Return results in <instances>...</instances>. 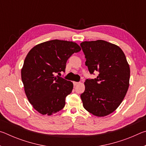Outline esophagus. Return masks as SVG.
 I'll return each mask as SVG.
<instances>
[{
    "label": "esophagus",
    "instance_id": "esophagus-1",
    "mask_svg": "<svg viewBox=\"0 0 146 146\" xmlns=\"http://www.w3.org/2000/svg\"><path fill=\"white\" fill-rule=\"evenodd\" d=\"M73 85H74V86H76L79 82H73Z\"/></svg>",
    "mask_w": 146,
    "mask_h": 146
}]
</instances>
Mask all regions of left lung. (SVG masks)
<instances>
[{"label": "left lung", "instance_id": "obj_1", "mask_svg": "<svg viewBox=\"0 0 146 146\" xmlns=\"http://www.w3.org/2000/svg\"><path fill=\"white\" fill-rule=\"evenodd\" d=\"M86 66L97 78L86 79L80 95L85 110L93 115L104 117L113 113L122 102L129 88L130 69L123 51L105 40L80 44Z\"/></svg>", "mask_w": 146, "mask_h": 146}]
</instances>
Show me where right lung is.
<instances>
[{
    "label": "right lung",
    "instance_id": "1",
    "mask_svg": "<svg viewBox=\"0 0 146 146\" xmlns=\"http://www.w3.org/2000/svg\"><path fill=\"white\" fill-rule=\"evenodd\" d=\"M80 50L75 42L56 39L38 44L28 53L22 81L29 102L40 114L51 115L64 108L73 84L55 75L64 72L68 58Z\"/></svg>",
    "mask_w": 146,
    "mask_h": 146
}]
</instances>
